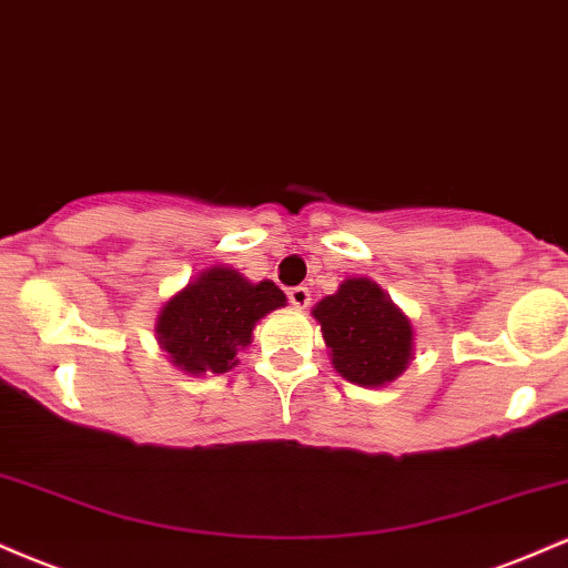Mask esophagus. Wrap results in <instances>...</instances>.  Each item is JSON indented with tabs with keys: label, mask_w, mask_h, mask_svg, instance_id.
<instances>
[{
	"label": "esophagus",
	"mask_w": 568,
	"mask_h": 568,
	"mask_svg": "<svg viewBox=\"0 0 568 568\" xmlns=\"http://www.w3.org/2000/svg\"><path fill=\"white\" fill-rule=\"evenodd\" d=\"M288 298H291V304L296 306V310H306V306H310V288H304V285H296V288H291L288 291Z\"/></svg>",
	"instance_id": "1"
}]
</instances>
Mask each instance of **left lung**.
<instances>
[{
    "instance_id": "obj_1",
    "label": "left lung",
    "mask_w": 568,
    "mask_h": 568,
    "mask_svg": "<svg viewBox=\"0 0 568 568\" xmlns=\"http://www.w3.org/2000/svg\"><path fill=\"white\" fill-rule=\"evenodd\" d=\"M331 366L361 387H387L414 357V325L374 280L347 277L312 306Z\"/></svg>"
}]
</instances>
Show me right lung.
Here are the masks:
<instances>
[{
	"instance_id": "1",
	"label": "right lung",
	"mask_w": 568,
	"mask_h": 568,
	"mask_svg": "<svg viewBox=\"0 0 568 568\" xmlns=\"http://www.w3.org/2000/svg\"><path fill=\"white\" fill-rule=\"evenodd\" d=\"M285 302L272 280L251 283L232 266L213 264L162 304L154 334L184 374H226L240 363L237 352L253 342L256 323Z\"/></svg>"
}]
</instances>
